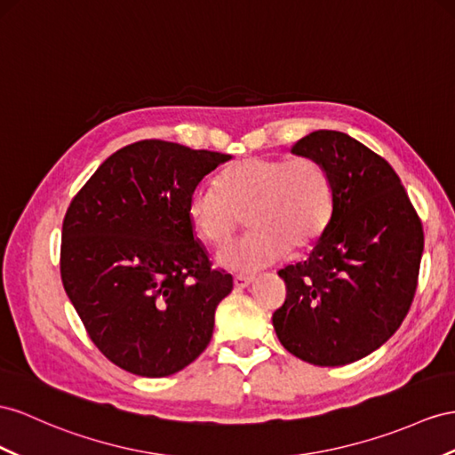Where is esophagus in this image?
I'll return each mask as SVG.
<instances>
[{
    "mask_svg": "<svg viewBox=\"0 0 455 455\" xmlns=\"http://www.w3.org/2000/svg\"><path fill=\"white\" fill-rule=\"evenodd\" d=\"M255 278L253 276H246V275H236L235 276V286L236 288H248L253 284Z\"/></svg>",
    "mask_w": 455,
    "mask_h": 455,
    "instance_id": "esophagus-1",
    "label": "esophagus"
}]
</instances>
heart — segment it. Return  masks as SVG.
Wrapping results in <instances>:
<instances>
[{"mask_svg":"<svg viewBox=\"0 0 455 455\" xmlns=\"http://www.w3.org/2000/svg\"><path fill=\"white\" fill-rule=\"evenodd\" d=\"M188 219L209 243L227 242L246 213L250 232L217 251L230 271H261L288 250H309L334 212L329 169L313 157H246L223 171L219 184L200 182L188 197Z\"/></svg>","mask_w":455,"mask_h":455,"instance_id":"heart-1","label":"heart"}]
</instances>
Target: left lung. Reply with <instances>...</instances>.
Returning a JSON list of instances; mask_svg holds the SVG:
<instances>
[{
	"label": "left lung",
	"instance_id": "1",
	"mask_svg": "<svg viewBox=\"0 0 455 455\" xmlns=\"http://www.w3.org/2000/svg\"><path fill=\"white\" fill-rule=\"evenodd\" d=\"M292 154L329 169L334 212L309 258L278 271L288 294L273 327L301 361L340 367L398 331L415 294L423 227L388 161L355 138L315 131Z\"/></svg>",
	"mask_w": 455,
	"mask_h": 455
}]
</instances>
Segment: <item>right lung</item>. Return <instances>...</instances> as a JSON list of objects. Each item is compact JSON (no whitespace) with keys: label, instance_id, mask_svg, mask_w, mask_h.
<instances>
[{"label":"right lung","instance_id":"right-lung-1","mask_svg":"<svg viewBox=\"0 0 455 455\" xmlns=\"http://www.w3.org/2000/svg\"><path fill=\"white\" fill-rule=\"evenodd\" d=\"M230 159L142 140L103 161L67 209L65 292L92 342L132 375H174L212 340L232 276L212 269L186 207Z\"/></svg>","mask_w":455,"mask_h":455}]
</instances>
